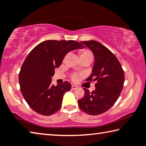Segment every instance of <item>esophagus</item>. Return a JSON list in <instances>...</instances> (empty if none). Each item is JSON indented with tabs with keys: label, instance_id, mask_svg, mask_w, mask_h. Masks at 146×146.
Segmentation results:
<instances>
[{
	"label": "esophagus",
	"instance_id": "esophagus-1",
	"mask_svg": "<svg viewBox=\"0 0 146 146\" xmlns=\"http://www.w3.org/2000/svg\"><path fill=\"white\" fill-rule=\"evenodd\" d=\"M71 89H72L73 90H75L76 89H77V86L75 85H72V86H71Z\"/></svg>",
	"mask_w": 146,
	"mask_h": 146
}]
</instances>
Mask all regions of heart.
Listing matches in <instances>:
<instances>
[{
    "label": "heart",
    "instance_id": "1",
    "mask_svg": "<svg viewBox=\"0 0 146 146\" xmlns=\"http://www.w3.org/2000/svg\"><path fill=\"white\" fill-rule=\"evenodd\" d=\"M80 58H84V57H90L93 58V55L91 53L89 50H86V49H84V50L80 51ZM78 78L77 75H74L73 76V80H76Z\"/></svg>",
    "mask_w": 146,
    "mask_h": 146
}]
</instances>
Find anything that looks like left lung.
<instances>
[{"label":"left lung","mask_w":146,"mask_h":146,"mask_svg":"<svg viewBox=\"0 0 146 146\" xmlns=\"http://www.w3.org/2000/svg\"><path fill=\"white\" fill-rule=\"evenodd\" d=\"M93 53L95 63L92 73L86 80L97 81L95 90L90 93L84 88L85 96L78 101L83 111L98 115L107 111L119 97L124 82L122 66L110 49L95 40L80 42Z\"/></svg>","instance_id":"1"}]
</instances>
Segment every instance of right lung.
Listing matches in <instances>:
<instances>
[{
    "label": "right lung",
    "mask_w": 146,
    "mask_h": 146,
    "mask_svg": "<svg viewBox=\"0 0 146 146\" xmlns=\"http://www.w3.org/2000/svg\"><path fill=\"white\" fill-rule=\"evenodd\" d=\"M75 40L44 41L30 51L22 66L19 81L23 97L32 110L44 116L53 115L60 108L64 93L70 91V82L56 86L51 84L55 68H58L66 54L84 49Z\"/></svg>",
    "instance_id": "right-lung-1"
}]
</instances>
